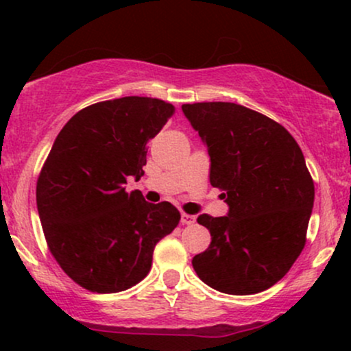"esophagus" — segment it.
Returning a JSON list of instances; mask_svg holds the SVG:
<instances>
[{"label": "esophagus", "mask_w": 351, "mask_h": 351, "mask_svg": "<svg viewBox=\"0 0 351 351\" xmlns=\"http://www.w3.org/2000/svg\"><path fill=\"white\" fill-rule=\"evenodd\" d=\"M196 221V217L193 216V215H186V213H183V215H181V224H193Z\"/></svg>", "instance_id": "34e87169"}]
</instances>
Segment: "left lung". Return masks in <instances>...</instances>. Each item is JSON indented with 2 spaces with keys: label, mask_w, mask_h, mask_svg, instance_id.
I'll return each instance as SVG.
<instances>
[{
  "label": "left lung",
  "mask_w": 351,
  "mask_h": 351,
  "mask_svg": "<svg viewBox=\"0 0 351 351\" xmlns=\"http://www.w3.org/2000/svg\"><path fill=\"white\" fill-rule=\"evenodd\" d=\"M206 145L209 181L228 215H199L211 244L193 257L204 284L251 295L279 282L305 245L315 188L293 136L259 112L232 102L181 106Z\"/></svg>",
  "instance_id": "1"
}]
</instances>
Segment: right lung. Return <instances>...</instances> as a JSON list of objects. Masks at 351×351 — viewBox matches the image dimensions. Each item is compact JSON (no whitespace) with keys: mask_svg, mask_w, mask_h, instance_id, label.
<instances>
[{"mask_svg":"<svg viewBox=\"0 0 351 351\" xmlns=\"http://www.w3.org/2000/svg\"><path fill=\"white\" fill-rule=\"evenodd\" d=\"M173 114L160 99L106 100L77 112L56 136L36 201L51 254L80 287L112 293L138 284L156 243L178 226L171 203L125 191L128 176H143L147 143Z\"/></svg>","mask_w":351,"mask_h":351,"instance_id":"right-lung-1","label":"right lung"}]
</instances>
